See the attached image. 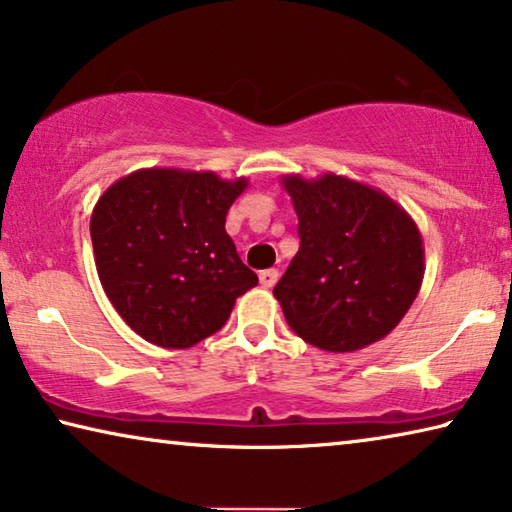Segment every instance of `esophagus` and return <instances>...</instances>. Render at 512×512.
Here are the masks:
<instances>
[{"mask_svg": "<svg viewBox=\"0 0 512 512\" xmlns=\"http://www.w3.org/2000/svg\"><path fill=\"white\" fill-rule=\"evenodd\" d=\"M258 279H261V286L263 288H272L274 283L279 281V270H274V267H270V270H263L261 274H258Z\"/></svg>", "mask_w": 512, "mask_h": 512, "instance_id": "34e87169", "label": "esophagus"}]
</instances>
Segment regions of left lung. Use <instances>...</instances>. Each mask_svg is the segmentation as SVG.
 Segmentation results:
<instances>
[{
  "mask_svg": "<svg viewBox=\"0 0 512 512\" xmlns=\"http://www.w3.org/2000/svg\"><path fill=\"white\" fill-rule=\"evenodd\" d=\"M300 219V251L274 286L283 316L306 343L355 352L398 325L423 281L414 219L371 185L322 174L281 178Z\"/></svg>",
  "mask_w": 512,
  "mask_h": 512,
  "instance_id": "8db88e82",
  "label": "left lung"
}]
</instances>
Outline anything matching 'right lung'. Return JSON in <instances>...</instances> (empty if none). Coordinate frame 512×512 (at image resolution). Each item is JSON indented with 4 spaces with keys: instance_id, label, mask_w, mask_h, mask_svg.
<instances>
[{
    "instance_id": "1",
    "label": "right lung",
    "mask_w": 512,
    "mask_h": 512,
    "mask_svg": "<svg viewBox=\"0 0 512 512\" xmlns=\"http://www.w3.org/2000/svg\"><path fill=\"white\" fill-rule=\"evenodd\" d=\"M247 178L139 169L116 180L91 215L102 288L119 316L160 348L185 350L219 332L258 277L226 233Z\"/></svg>"
}]
</instances>
